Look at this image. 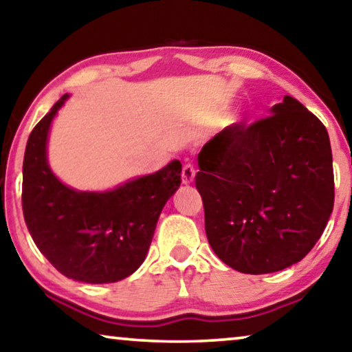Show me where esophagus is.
Masks as SVG:
<instances>
[{
	"label": "esophagus",
	"instance_id": "obj_1",
	"mask_svg": "<svg viewBox=\"0 0 352 352\" xmlns=\"http://www.w3.org/2000/svg\"><path fill=\"white\" fill-rule=\"evenodd\" d=\"M194 178H196V169H194V166L191 163H186L183 166V170H182L183 185H191Z\"/></svg>",
	"mask_w": 352,
	"mask_h": 352
}]
</instances>
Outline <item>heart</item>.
I'll use <instances>...</instances> for the list:
<instances>
[{
	"mask_svg": "<svg viewBox=\"0 0 352 352\" xmlns=\"http://www.w3.org/2000/svg\"><path fill=\"white\" fill-rule=\"evenodd\" d=\"M238 119H236V117H233V119H232V124H235V122H236Z\"/></svg>",
	"mask_w": 352,
	"mask_h": 352,
	"instance_id": "obj_1",
	"label": "heart"
}]
</instances>
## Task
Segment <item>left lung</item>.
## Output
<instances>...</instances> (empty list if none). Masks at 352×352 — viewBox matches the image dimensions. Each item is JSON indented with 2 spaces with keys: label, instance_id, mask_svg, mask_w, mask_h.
I'll return each instance as SVG.
<instances>
[{
  "label": "left lung",
  "instance_id": "obj_1",
  "mask_svg": "<svg viewBox=\"0 0 352 352\" xmlns=\"http://www.w3.org/2000/svg\"><path fill=\"white\" fill-rule=\"evenodd\" d=\"M197 160L206 238L233 270H285L324 232L333 208L331 141L296 98L285 96L252 125L224 128Z\"/></svg>",
  "mask_w": 352,
  "mask_h": 352
}]
</instances>
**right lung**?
Segmentation results:
<instances>
[{
  "label": "right lung",
  "mask_w": 352,
  "mask_h": 352,
  "mask_svg": "<svg viewBox=\"0 0 352 352\" xmlns=\"http://www.w3.org/2000/svg\"><path fill=\"white\" fill-rule=\"evenodd\" d=\"M69 94L31 131L23 160V216L38 250L60 274L86 283H113L146 260L156 222L182 183V163L109 191H78L48 164L52 122Z\"/></svg>",
  "instance_id": "obj_1"
}]
</instances>
